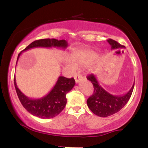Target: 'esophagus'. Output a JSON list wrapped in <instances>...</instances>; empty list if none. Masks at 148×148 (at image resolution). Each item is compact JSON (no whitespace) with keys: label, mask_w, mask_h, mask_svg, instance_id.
<instances>
[{"label":"esophagus","mask_w":148,"mask_h":148,"mask_svg":"<svg viewBox=\"0 0 148 148\" xmlns=\"http://www.w3.org/2000/svg\"><path fill=\"white\" fill-rule=\"evenodd\" d=\"M82 79H83V76L81 75V74H76V75L74 76V79H75V81H76V84H77V83H79L80 81H81Z\"/></svg>","instance_id":"34e87169"}]
</instances>
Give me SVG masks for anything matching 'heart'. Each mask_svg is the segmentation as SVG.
<instances>
[{
  "mask_svg": "<svg viewBox=\"0 0 148 148\" xmlns=\"http://www.w3.org/2000/svg\"><path fill=\"white\" fill-rule=\"evenodd\" d=\"M97 58V53L91 50H78L72 53L71 55V60L66 62L68 68L74 69L76 64L85 65L92 62Z\"/></svg>",
  "mask_w": 148,
  "mask_h": 148,
  "instance_id": "heart-1",
  "label": "heart"
}]
</instances>
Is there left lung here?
Segmentation results:
<instances>
[{
    "instance_id": "obj_1",
    "label": "left lung",
    "mask_w": 148,
    "mask_h": 148,
    "mask_svg": "<svg viewBox=\"0 0 148 148\" xmlns=\"http://www.w3.org/2000/svg\"><path fill=\"white\" fill-rule=\"evenodd\" d=\"M107 42L111 46V49L125 47L112 39H108ZM87 79L91 81L94 87L92 95L87 99L88 106L94 114L102 118L110 116L120 111L130 100L134 87V84L130 90L123 96H115L110 94L100 86L94 74L88 76Z\"/></svg>"
}]
</instances>
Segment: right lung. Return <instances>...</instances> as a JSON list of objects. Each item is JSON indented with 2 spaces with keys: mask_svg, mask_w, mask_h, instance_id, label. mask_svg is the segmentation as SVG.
I'll use <instances>...</instances> for the list:
<instances>
[{
  "mask_svg": "<svg viewBox=\"0 0 148 148\" xmlns=\"http://www.w3.org/2000/svg\"><path fill=\"white\" fill-rule=\"evenodd\" d=\"M67 46L68 43L64 40H58L56 39H42V40H35L18 53L16 64L22 52L29 50L30 49L37 48V47H46V48L57 47V48L64 49ZM14 82L16 94L23 106L32 115L43 119L54 118L64 109L67 103L66 95L74 88L75 85V80L74 79V78L68 79L64 76H59L56 84L47 95L40 99H30L25 96L18 89L16 83L15 76Z\"/></svg>",
  "mask_w": 148,
  "mask_h": 148,
  "instance_id": "right-lung-1",
  "label": "right lung"
}]
</instances>
